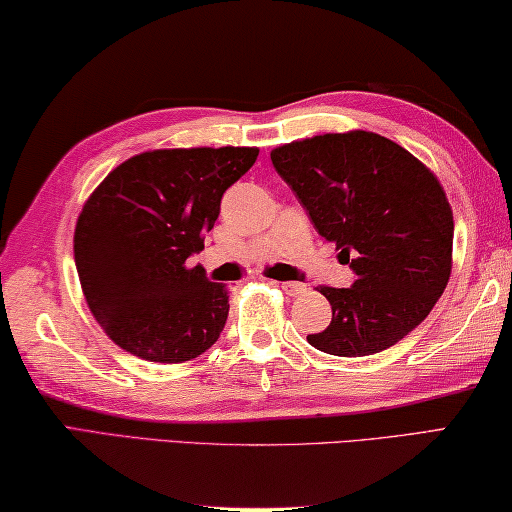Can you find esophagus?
I'll use <instances>...</instances> for the list:
<instances>
[{
  "mask_svg": "<svg viewBox=\"0 0 512 512\" xmlns=\"http://www.w3.org/2000/svg\"><path fill=\"white\" fill-rule=\"evenodd\" d=\"M272 283H276V286H279L290 297H299V295H304V292H306L304 283H297V281H281V283L279 281H272Z\"/></svg>",
  "mask_w": 512,
  "mask_h": 512,
  "instance_id": "esophagus-1",
  "label": "esophagus"
}]
</instances>
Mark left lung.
Masks as SVG:
<instances>
[{
	"mask_svg": "<svg viewBox=\"0 0 512 512\" xmlns=\"http://www.w3.org/2000/svg\"><path fill=\"white\" fill-rule=\"evenodd\" d=\"M270 158L356 274L349 288H320L333 317L308 342L345 358L397 345L426 320L451 274L454 213L438 177L372 131L295 140Z\"/></svg>",
	"mask_w": 512,
	"mask_h": 512,
	"instance_id": "8db88e82",
	"label": "left lung"
}]
</instances>
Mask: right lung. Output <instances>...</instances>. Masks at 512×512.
Returning a JSON list of instances; mask_svg holds the SVG:
<instances>
[{
    "label": "right lung",
    "mask_w": 512,
    "mask_h": 512,
    "mask_svg": "<svg viewBox=\"0 0 512 512\" xmlns=\"http://www.w3.org/2000/svg\"><path fill=\"white\" fill-rule=\"evenodd\" d=\"M256 147L154 149L117 165L81 208L74 263L90 313L117 347L152 363L211 349L229 290L188 267Z\"/></svg>",
    "instance_id": "obj_1"
}]
</instances>
